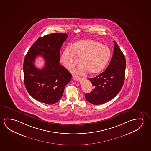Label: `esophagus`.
Returning a JSON list of instances; mask_svg holds the SVG:
<instances>
[{"mask_svg":"<svg viewBox=\"0 0 151 151\" xmlns=\"http://www.w3.org/2000/svg\"><path fill=\"white\" fill-rule=\"evenodd\" d=\"M73 78L75 80H76V81H78L79 79H80V78L78 77V76H73Z\"/></svg>","mask_w":151,"mask_h":151,"instance_id":"esophagus-1","label":"esophagus"}]
</instances>
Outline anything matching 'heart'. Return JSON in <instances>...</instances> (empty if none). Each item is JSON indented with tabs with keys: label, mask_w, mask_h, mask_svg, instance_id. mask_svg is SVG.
Wrapping results in <instances>:
<instances>
[{
	"label": "heart",
	"mask_w": 151,
	"mask_h": 151,
	"mask_svg": "<svg viewBox=\"0 0 151 151\" xmlns=\"http://www.w3.org/2000/svg\"><path fill=\"white\" fill-rule=\"evenodd\" d=\"M110 49L108 46L93 39H84L77 41L63 51L60 62L63 67L71 70L80 59L82 65L72 72L83 74L89 72L91 75L99 74L103 71L110 58Z\"/></svg>",
	"instance_id": "heart-1"
}]
</instances>
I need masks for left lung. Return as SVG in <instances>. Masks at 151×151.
<instances>
[{
	"mask_svg": "<svg viewBox=\"0 0 151 151\" xmlns=\"http://www.w3.org/2000/svg\"><path fill=\"white\" fill-rule=\"evenodd\" d=\"M114 51L108 67L101 74L89 78L93 86L85 98L94 105L108 102L119 93L124 83L126 60L117 44L114 41Z\"/></svg>",
	"mask_w": 151,
	"mask_h": 151,
	"instance_id": "obj_1",
	"label": "left lung"
}]
</instances>
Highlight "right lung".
<instances>
[{"mask_svg": "<svg viewBox=\"0 0 151 151\" xmlns=\"http://www.w3.org/2000/svg\"><path fill=\"white\" fill-rule=\"evenodd\" d=\"M68 35L53 33L39 37L24 58V83L27 91L36 100L48 104L57 103L61 98L71 74L60 65V51ZM42 56L45 65L42 70L34 65L36 57Z\"/></svg>", "mask_w": 151, "mask_h": 151, "instance_id": "add662e5", "label": "right lung"}]
</instances>
